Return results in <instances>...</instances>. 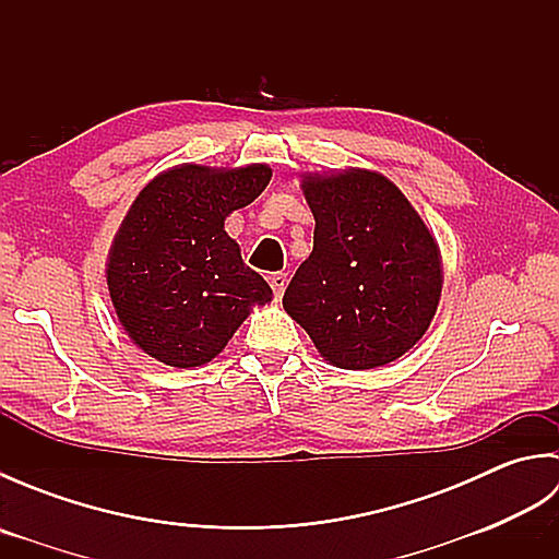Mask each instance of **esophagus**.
Masks as SVG:
<instances>
[{"mask_svg": "<svg viewBox=\"0 0 559 559\" xmlns=\"http://www.w3.org/2000/svg\"><path fill=\"white\" fill-rule=\"evenodd\" d=\"M269 283H271L273 295H276V300H281V298H283V290H286V286H288V276H286V273H271Z\"/></svg>", "mask_w": 559, "mask_h": 559, "instance_id": "obj_1", "label": "esophagus"}]
</instances>
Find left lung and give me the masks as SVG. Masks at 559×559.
I'll use <instances>...</instances> for the list:
<instances>
[{
  "label": "left lung",
  "instance_id": "left-lung-1",
  "mask_svg": "<svg viewBox=\"0 0 559 559\" xmlns=\"http://www.w3.org/2000/svg\"><path fill=\"white\" fill-rule=\"evenodd\" d=\"M314 247L283 307L341 370L399 360L430 326L442 295L432 233L384 175L350 168L305 175Z\"/></svg>",
  "mask_w": 559,
  "mask_h": 559
}]
</instances>
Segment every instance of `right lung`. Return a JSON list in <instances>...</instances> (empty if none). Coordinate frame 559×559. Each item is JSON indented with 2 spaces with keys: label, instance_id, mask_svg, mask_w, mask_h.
Segmentation results:
<instances>
[{
  "label": "right lung",
  "instance_id": "right-lung-1",
  "mask_svg": "<svg viewBox=\"0 0 559 559\" xmlns=\"http://www.w3.org/2000/svg\"><path fill=\"white\" fill-rule=\"evenodd\" d=\"M269 165H175L141 189L108 257L117 319L136 346L170 367L211 362L269 283L223 230L233 211L264 192Z\"/></svg>",
  "mask_w": 559,
  "mask_h": 559
}]
</instances>
